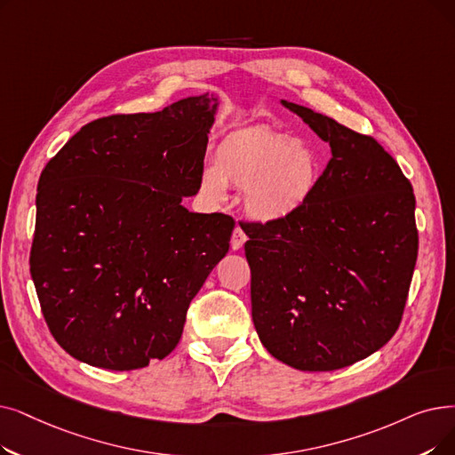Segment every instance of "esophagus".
<instances>
[{
  "label": "esophagus",
  "instance_id": "34e87169",
  "mask_svg": "<svg viewBox=\"0 0 455 455\" xmlns=\"http://www.w3.org/2000/svg\"><path fill=\"white\" fill-rule=\"evenodd\" d=\"M247 242V235L242 230V227H235L232 232V240H230V247L232 251H240L243 247V243Z\"/></svg>",
  "mask_w": 455,
  "mask_h": 455
}]
</instances>
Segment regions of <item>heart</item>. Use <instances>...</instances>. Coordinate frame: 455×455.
I'll list each match as a JSON object with an SVG mask.
<instances>
[{
	"label": "heart",
	"mask_w": 455,
	"mask_h": 455,
	"mask_svg": "<svg viewBox=\"0 0 455 455\" xmlns=\"http://www.w3.org/2000/svg\"><path fill=\"white\" fill-rule=\"evenodd\" d=\"M323 156L312 143L271 128L228 133L206 167L201 188L223 199L227 184L243 189V210L260 225H283L308 208L323 179Z\"/></svg>",
	"instance_id": "obj_1"
}]
</instances>
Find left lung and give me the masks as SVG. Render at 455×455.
Masks as SVG:
<instances>
[{"label":"left lung","instance_id":"8db88e82","mask_svg":"<svg viewBox=\"0 0 455 455\" xmlns=\"http://www.w3.org/2000/svg\"><path fill=\"white\" fill-rule=\"evenodd\" d=\"M331 147L314 201L249 235L252 322L264 347L303 371L346 368L396 332L419 254L414 195L373 140L281 100Z\"/></svg>","mask_w":455,"mask_h":455}]
</instances>
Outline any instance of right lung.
Here are the masks:
<instances>
[{
  "label": "right lung",
  "instance_id": "right-lung-1",
  "mask_svg": "<svg viewBox=\"0 0 455 455\" xmlns=\"http://www.w3.org/2000/svg\"><path fill=\"white\" fill-rule=\"evenodd\" d=\"M220 100L85 124L44 167L31 279L57 344L115 371L164 359L191 299L228 252L232 217L195 213Z\"/></svg>",
  "mask_w": 455,
  "mask_h": 455
}]
</instances>
